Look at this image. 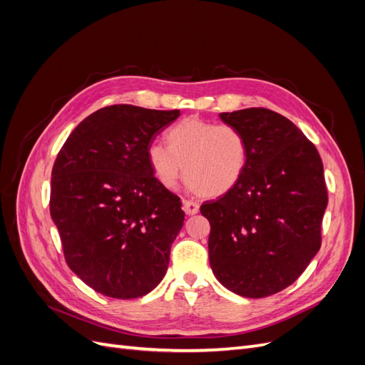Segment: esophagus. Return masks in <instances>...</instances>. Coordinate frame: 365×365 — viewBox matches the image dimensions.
<instances>
[{
  "label": "esophagus",
  "instance_id": "esophagus-1",
  "mask_svg": "<svg viewBox=\"0 0 365 365\" xmlns=\"http://www.w3.org/2000/svg\"><path fill=\"white\" fill-rule=\"evenodd\" d=\"M182 207H184L185 215H189V216H193V215L200 212V204H196L193 201H184Z\"/></svg>",
  "mask_w": 365,
  "mask_h": 365
}]
</instances>
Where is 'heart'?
I'll use <instances>...</instances> for the list:
<instances>
[{
	"instance_id": "b5f03b06",
	"label": "heart",
	"mask_w": 365,
	"mask_h": 365,
	"mask_svg": "<svg viewBox=\"0 0 365 365\" xmlns=\"http://www.w3.org/2000/svg\"><path fill=\"white\" fill-rule=\"evenodd\" d=\"M168 141L148 148L150 168L165 187H175L184 173L190 189L217 197L233 190L247 170L248 145L235 126L189 117L168 132Z\"/></svg>"
}]
</instances>
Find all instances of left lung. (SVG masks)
<instances>
[{
	"label": "left lung",
	"mask_w": 365,
	"mask_h": 365,
	"mask_svg": "<svg viewBox=\"0 0 365 365\" xmlns=\"http://www.w3.org/2000/svg\"><path fill=\"white\" fill-rule=\"evenodd\" d=\"M248 145V165L227 195L201 205L215 277L242 297L288 288L322 247L323 161L291 120L264 108L220 113Z\"/></svg>",
	"instance_id": "obj_1"
}]
</instances>
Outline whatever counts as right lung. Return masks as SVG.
I'll list each match as a JSON object with an SVG mask.
<instances>
[{
    "instance_id": "1",
    "label": "right lung",
    "mask_w": 365,
    "mask_h": 365,
    "mask_svg": "<svg viewBox=\"0 0 365 365\" xmlns=\"http://www.w3.org/2000/svg\"><path fill=\"white\" fill-rule=\"evenodd\" d=\"M180 114L102 108L74 128L54 161L50 215L65 260L106 297L146 295L168 271L184 212L153 176L148 148Z\"/></svg>"
}]
</instances>
